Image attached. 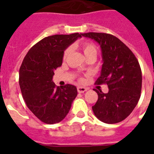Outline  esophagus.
<instances>
[{"label":"esophagus","instance_id":"1","mask_svg":"<svg viewBox=\"0 0 154 154\" xmlns=\"http://www.w3.org/2000/svg\"><path fill=\"white\" fill-rule=\"evenodd\" d=\"M86 91H87V88H85V87H82V86L77 87V91H78L79 93H83Z\"/></svg>","mask_w":154,"mask_h":154}]
</instances>
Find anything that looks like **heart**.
I'll list each match as a JSON object with an SVG mask.
<instances>
[{
	"mask_svg": "<svg viewBox=\"0 0 154 154\" xmlns=\"http://www.w3.org/2000/svg\"><path fill=\"white\" fill-rule=\"evenodd\" d=\"M80 47L81 48L82 51H83V54H84L86 59L96 58L97 54V48L94 43L89 42H82L81 44H80ZM71 48H68L67 49L65 50L63 57V60H66V59L69 57V55L71 54Z\"/></svg>",
	"mask_w": 154,
	"mask_h": 154,
	"instance_id": "heart-1",
	"label": "heart"
}]
</instances>
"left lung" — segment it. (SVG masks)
<instances>
[{
  "label": "left lung",
  "instance_id": "left-lung-1",
  "mask_svg": "<svg viewBox=\"0 0 154 154\" xmlns=\"http://www.w3.org/2000/svg\"><path fill=\"white\" fill-rule=\"evenodd\" d=\"M97 42L101 48L100 76L96 84H107L109 91L94 89L98 99L92 106L101 122L116 124L125 120L137 105L142 90V71L137 59L117 37L103 32L81 33Z\"/></svg>",
  "mask_w": 154,
  "mask_h": 154
}]
</instances>
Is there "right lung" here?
<instances>
[{"label": "right lung", "mask_w": 154, "mask_h": 154, "mask_svg": "<svg viewBox=\"0 0 154 154\" xmlns=\"http://www.w3.org/2000/svg\"><path fill=\"white\" fill-rule=\"evenodd\" d=\"M78 32L45 37L26 54L19 69V86L29 109L48 125L66 118L77 95L76 86H57L53 82L54 71L63 63V53L78 38Z\"/></svg>", "instance_id": "obj_1"}]
</instances>
